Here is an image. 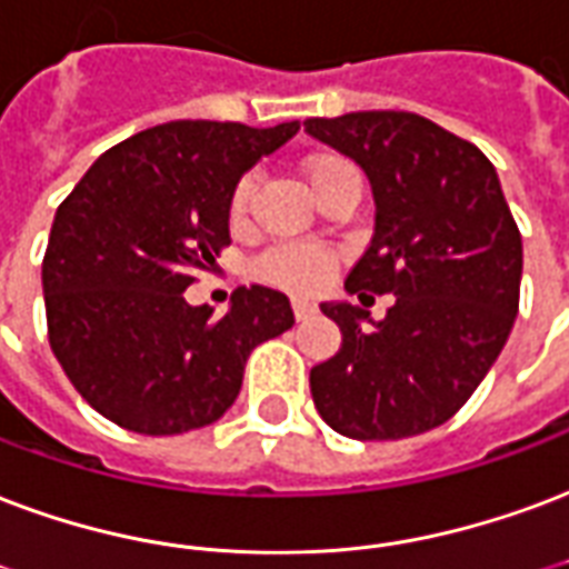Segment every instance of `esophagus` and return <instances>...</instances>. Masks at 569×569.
<instances>
[{
	"label": "esophagus",
	"instance_id": "esophagus-1",
	"mask_svg": "<svg viewBox=\"0 0 569 569\" xmlns=\"http://www.w3.org/2000/svg\"><path fill=\"white\" fill-rule=\"evenodd\" d=\"M292 310H296V319L301 322V319L313 317V313H317V305H313L310 298H292Z\"/></svg>",
	"mask_w": 569,
	"mask_h": 569
}]
</instances>
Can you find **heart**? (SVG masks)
<instances>
[{
    "label": "heart",
    "instance_id": "heart-1",
    "mask_svg": "<svg viewBox=\"0 0 569 569\" xmlns=\"http://www.w3.org/2000/svg\"><path fill=\"white\" fill-rule=\"evenodd\" d=\"M343 166V159H335V156H313L305 162V174L310 180V187L322 180L331 171V168ZM252 189H256V180L243 178L234 192H231L229 217L231 222H241L247 208H250ZM328 264H331V256L319 247H277V250L264 252L262 262H259V273L264 280L280 286H292V289H313V286L322 283Z\"/></svg>",
    "mask_w": 569,
    "mask_h": 569
}]
</instances>
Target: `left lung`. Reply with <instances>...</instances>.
<instances>
[{
  "instance_id": "obj_1",
  "label": "left lung",
  "mask_w": 569,
  "mask_h": 569,
  "mask_svg": "<svg viewBox=\"0 0 569 569\" xmlns=\"http://www.w3.org/2000/svg\"><path fill=\"white\" fill-rule=\"evenodd\" d=\"M305 129L349 156L373 192V238L347 292H391L380 322L322 301L340 328L310 370L319 416L352 440L431 431L465 407L507 343L521 286V234L486 153L407 111H356Z\"/></svg>"
}]
</instances>
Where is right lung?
Masks as SVG:
<instances>
[{
  "label": "right lung",
  "mask_w": 569,
  "mask_h": 569,
  "mask_svg": "<svg viewBox=\"0 0 569 569\" xmlns=\"http://www.w3.org/2000/svg\"><path fill=\"white\" fill-rule=\"evenodd\" d=\"M301 123L153 126L104 150L60 204L41 264L48 335L71 386L126 431L217 422L264 340L296 326L289 298L241 286L229 310L183 298L229 238L238 180Z\"/></svg>",
  "instance_id": "right-lung-1"
}]
</instances>
